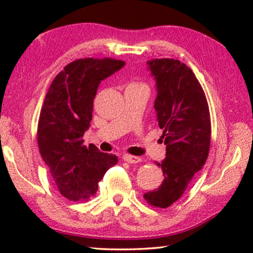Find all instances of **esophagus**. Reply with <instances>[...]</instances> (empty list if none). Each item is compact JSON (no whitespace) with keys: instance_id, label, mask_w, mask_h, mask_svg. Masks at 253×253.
Instances as JSON below:
<instances>
[{"instance_id":"34e87169","label":"esophagus","mask_w":253,"mask_h":253,"mask_svg":"<svg viewBox=\"0 0 253 253\" xmlns=\"http://www.w3.org/2000/svg\"><path fill=\"white\" fill-rule=\"evenodd\" d=\"M123 160L129 162V164H138V162L141 161V159L139 157H134V155L124 154L123 155Z\"/></svg>"}]
</instances>
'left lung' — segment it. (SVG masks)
Returning <instances> with one entry per match:
<instances>
[{"instance_id": "8db88e82", "label": "left lung", "mask_w": 253, "mask_h": 253, "mask_svg": "<svg viewBox=\"0 0 253 253\" xmlns=\"http://www.w3.org/2000/svg\"><path fill=\"white\" fill-rule=\"evenodd\" d=\"M157 84L154 108L165 140L166 158L155 165L165 179L144 199L166 209L181 198L205 165L211 144V116L204 89L191 69L174 58L147 61Z\"/></svg>"}]
</instances>
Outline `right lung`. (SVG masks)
<instances>
[{
  "label": "right lung",
  "mask_w": 253,
  "mask_h": 253,
  "mask_svg": "<svg viewBox=\"0 0 253 253\" xmlns=\"http://www.w3.org/2000/svg\"><path fill=\"white\" fill-rule=\"evenodd\" d=\"M115 58H79L64 67L49 86L38 123V146L58 192L69 200L85 202L98 191V184L115 154L102 153L84 145L92 120L93 100L101 81L122 69Z\"/></svg>",
  "instance_id": "obj_1"
}]
</instances>
